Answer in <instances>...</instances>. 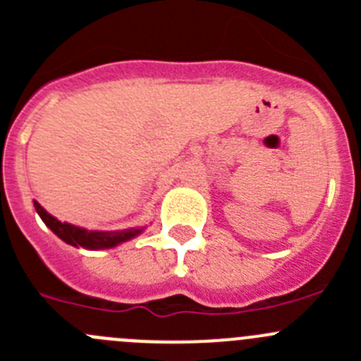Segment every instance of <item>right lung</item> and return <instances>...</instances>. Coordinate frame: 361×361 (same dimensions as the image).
<instances>
[{
  "mask_svg": "<svg viewBox=\"0 0 361 361\" xmlns=\"http://www.w3.org/2000/svg\"><path fill=\"white\" fill-rule=\"evenodd\" d=\"M35 204L37 214L40 215L46 226L53 231L55 235H59L63 242L74 245V247H82L87 249H104V247H114V245L121 244V242L128 240V238L139 235L140 230H128V231H87L82 230V228H76L73 224H67V222H60L59 219H55L53 215H49L48 212L44 210L37 201H33Z\"/></svg>",
  "mask_w": 361,
  "mask_h": 361,
  "instance_id": "obj_1",
  "label": "right lung"
}]
</instances>
